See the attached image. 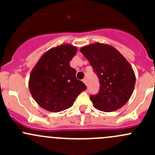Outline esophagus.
Here are the masks:
<instances>
[{
	"label": "esophagus",
	"mask_w": 155,
	"mask_h": 155,
	"mask_svg": "<svg viewBox=\"0 0 155 155\" xmlns=\"http://www.w3.org/2000/svg\"><path fill=\"white\" fill-rule=\"evenodd\" d=\"M82 82H83L84 83H85V85H87V79H82Z\"/></svg>",
	"instance_id": "obj_1"
}]
</instances>
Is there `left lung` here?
<instances>
[{
  "mask_svg": "<svg viewBox=\"0 0 155 155\" xmlns=\"http://www.w3.org/2000/svg\"><path fill=\"white\" fill-rule=\"evenodd\" d=\"M99 79L100 90L90 95L96 109L111 112L120 109L134 91L136 77L132 67L117 49L94 43L81 48Z\"/></svg>",
  "mask_w": 155,
  "mask_h": 155,
  "instance_id": "left-lung-1",
  "label": "left lung"
}]
</instances>
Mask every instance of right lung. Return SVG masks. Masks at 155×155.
<instances>
[{
	"instance_id": "right-lung-1",
	"label": "right lung",
	"mask_w": 155,
	"mask_h": 155,
	"mask_svg": "<svg viewBox=\"0 0 155 155\" xmlns=\"http://www.w3.org/2000/svg\"><path fill=\"white\" fill-rule=\"evenodd\" d=\"M77 48L61 45L46 51L33 69L29 79V90L42 108L53 112L71 107L86 85L76 79V70L70 61Z\"/></svg>"
}]
</instances>
